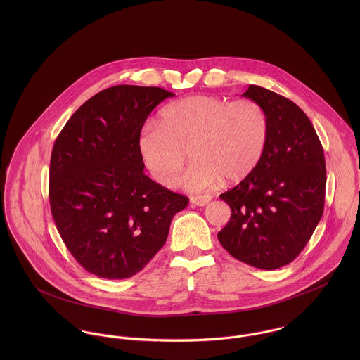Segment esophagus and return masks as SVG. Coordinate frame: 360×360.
Here are the masks:
<instances>
[{
  "label": "esophagus",
  "mask_w": 360,
  "mask_h": 360,
  "mask_svg": "<svg viewBox=\"0 0 360 360\" xmlns=\"http://www.w3.org/2000/svg\"><path fill=\"white\" fill-rule=\"evenodd\" d=\"M210 200H212L210 195L204 194V195H195V197H193V198H191V202H194L197 206H205Z\"/></svg>",
  "instance_id": "obj_1"
}]
</instances>
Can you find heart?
Returning <instances> with one entry per match:
<instances>
[{
  "instance_id": "1",
  "label": "heart",
  "mask_w": 360,
  "mask_h": 360,
  "mask_svg": "<svg viewBox=\"0 0 360 360\" xmlns=\"http://www.w3.org/2000/svg\"><path fill=\"white\" fill-rule=\"evenodd\" d=\"M267 137V113L255 100L191 96L169 103L160 122L147 120L137 147L144 166L165 187L177 184L190 151L197 162L183 184L202 191L224 179L237 183L250 176L264 154Z\"/></svg>"
}]
</instances>
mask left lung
<instances>
[{"mask_svg":"<svg viewBox=\"0 0 360 360\" xmlns=\"http://www.w3.org/2000/svg\"><path fill=\"white\" fill-rule=\"evenodd\" d=\"M243 96L264 108L269 137L257 169L220 195L231 217L217 238L231 257L274 270L301 254L321 219L326 160L311 122L297 103L254 84Z\"/></svg>","mask_w":360,"mask_h":360,"instance_id":"1","label":"left lung"}]
</instances>
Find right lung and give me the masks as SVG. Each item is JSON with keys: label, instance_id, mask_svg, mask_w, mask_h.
Instances as JSON below:
<instances>
[{"label": "right lung", "instance_id": "obj_1", "mask_svg": "<svg viewBox=\"0 0 360 360\" xmlns=\"http://www.w3.org/2000/svg\"><path fill=\"white\" fill-rule=\"evenodd\" d=\"M174 94L120 84L83 103L60 130L50 163V205L66 248L109 280L134 276L165 245L188 198L146 176L137 140L158 103Z\"/></svg>", "mask_w": 360, "mask_h": 360}]
</instances>
